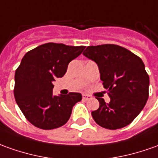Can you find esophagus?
<instances>
[{
  "label": "esophagus",
  "mask_w": 158,
  "mask_h": 158,
  "mask_svg": "<svg viewBox=\"0 0 158 158\" xmlns=\"http://www.w3.org/2000/svg\"><path fill=\"white\" fill-rule=\"evenodd\" d=\"M92 98V96H90L89 94H82V99L84 101H88V100H90Z\"/></svg>",
  "instance_id": "34e87169"
}]
</instances>
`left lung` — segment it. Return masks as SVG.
<instances>
[{
    "instance_id": "1",
    "label": "left lung",
    "mask_w": 158,
    "mask_h": 158,
    "mask_svg": "<svg viewBox=\"0 0 158 158\" xmlns=\"http://www.w3.org/2000/svg\"><path fill=\"white\" fill-rule=\"evenodd\" d=\"M97 64L101 80L110 97L109 103L96 98L97 110L92 112L102 127L116 130L131 124L143 110L149 97V75L142 59L117 44L88 46L82 53Z\"/></svg>"
}]
</instances>
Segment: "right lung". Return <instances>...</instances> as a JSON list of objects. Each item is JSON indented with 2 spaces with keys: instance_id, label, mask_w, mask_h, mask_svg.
<instances>
[{
  "instance_id": "1",
  "label": "right lung",
  "mask_w": 158,
  "mask_h": 158,
  "mask_svg": "<svg viewBox=\"0 0 158 158\" xmlns=\"http://www.w3.org/2000/svg\"><path fill=\"white\" fill-rule=\"evenodd\" d=\"M85 46H69L46 43L23 56L15 71V101L27 120L43 130L64 126L72 107L81 100L80 93L53 95L52 82L64 76L70 61L81 54Z\"/></svg>"
}]
</instances>
